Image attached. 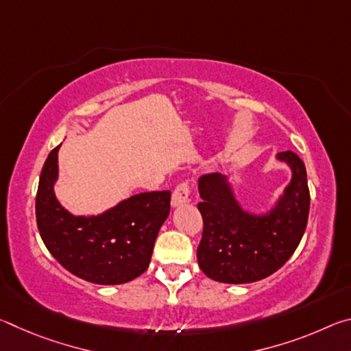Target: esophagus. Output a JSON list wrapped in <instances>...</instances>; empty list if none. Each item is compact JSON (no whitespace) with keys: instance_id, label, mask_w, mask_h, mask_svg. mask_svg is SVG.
Segmentation results:
<instances>
[{"instance_id":"1","label":"esophagus","mask_w":351,"mask_h":351,"mask_svg":"<svg viewBox=\"0 0 351 351\" xmlns=\"http://www.w3.org/2000/svg\"><path fill=\"white\" fill-rule=\"evenodd\" d=\"M190 193H192V186L189 182H182L178 186L173 193H171V206L178 207L184 203H187Z\"/></svg>"}]
</instances>
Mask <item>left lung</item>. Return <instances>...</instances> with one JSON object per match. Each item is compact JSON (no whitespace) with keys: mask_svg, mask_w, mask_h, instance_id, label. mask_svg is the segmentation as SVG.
Listing matches in <instances>:
<instances>
[{"mask_svg":"<svg viewBox=\"0 0 351 351\" xmlns=\"http://www.w3.org/2000/svg\"><path fill=\"white\" fill-rule=\"evenodd\" d=\"M293 176L283 195L266 213L243 209L229 178H199L203 239L197 257L204 274L221 283H252L274 274L294 254L304 237L310 212V190L302 159L293 152L276 156Z\"/></svg>","mask_w":351,"mask_h":351,"instance_id":"obj_1","label":"left lung"}]
</instances>
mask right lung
Returning a JSON list of instances; mask_svg holds the SVG:
<instances>
[{"label": "right lung", "instance_id": "add662e5", "mask_svg": "<svg viewBox=\"0 0 351 351\" xmlns=\"http://www.w3.org/2000/svg\"><path fill=\"white\" fill-rule=\"evenodd\" d=\"M56 147L40 175L35 215L47 251L71 274L97 285H122L150 265L153 246L170 212V190L133 195L99 215L75 217L58 203Z\"/></svg>", "mask_w": 351, "mask_h": 351}]
</instances>
